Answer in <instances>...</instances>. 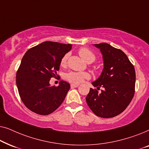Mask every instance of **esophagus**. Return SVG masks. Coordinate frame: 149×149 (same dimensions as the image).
I'll return each instance as SVG.
<instances>
[{
	"label": "esophagus",
	"mask_w": 149,
	"mask_h": 149,
	"mask_svg": "<svg viewBox=\"0 0 149 149\" xmlns=\"http://www.w3.org/2000/svg\"><path fill=\"white\" fill-rule=\"evenodd\" d=\"M79 84H71V87H72V88H74V87H79Z\"/></svg>",
	"instance_id": "1"
}]
</instances>
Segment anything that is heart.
Listing matches in <instances>:
<instances>
[{
  "label": "heart",
  "instance_id": "1",
  "mask_svg": "<svg viewBox=\"0 0 149 149\" xmlns=\"http://www.w3.org/2000/svg\"><path fill=\"white\" fill-rule=\"evenodd\" d=\"M79 54L85 62L91 63L95 60V56L93 53L89 49L82 47L79 50ZM68 55L66 54L63 56L61 60L60 64L62 66H64L66 64ZM89 74L86 72H70L66 75V78L68 81L73 83H80L85 79H88Z\"/></svg>",
  "mask_w": 149,
  "mask_h": 149
}]
</instances>
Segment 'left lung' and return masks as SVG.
I'll return each instance as SVG.
<instances>
[{"label":"left lung","mask_w":149,"mask_h":149,"mask_svg":"<svg viewBox=\"0 0 149 149\" xmlns=\"http://www.w3.org/2000/svg\"><path fill=\"white\" fill-rule=\"evenodd\" d=\"M99 49L104 62L100 76L91 83L100 93L90 88L86 102L93 113L102 118H111L121 113L134 95L136 72L127 56L121 49L102 42L93 45Z\"/></svg>","instance_id":"1"}]
</instances>
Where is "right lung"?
Returning a JSON list of instances; mask_svg holds the SVG:
<instances>
[{
  "label": "right lung",
  "mask_w": 149,
  "mask_h": 149,
  "mask_svg": "<svg viewBox=\"0 0 149 149\" xmlns=\"http://www.w3.org/2000/svg\"><path fill=\"white\" fill-rule=\"evenodd\" d=\"M71 44L46 41L26 52L16 74V84L22 102L30 111L49 115L64 100L70 85L60 81L58 87L49 81L56 77L63 56L72 49Z\"/></svg>",
  "instance_id": "obj_1"
}]
</instances>
